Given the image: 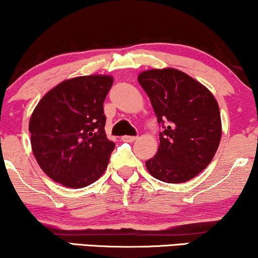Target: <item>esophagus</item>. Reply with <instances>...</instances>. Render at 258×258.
Masks as SVG:
<instances>
[{
    "label": "esophagus",
    "mask_w": 258,
    "mask_h": 258,
    "mask_svg": "<svg viewBox=\"0 0 258 258\" xmlns=\"http://www.w3.org/2000/svg\"><path fill=\"white\" fill-rule=\"evenodd\" d=\"M137 139H139V137L137 136H128V135H125V136H122V141L123 142H134V141H136Z\"/></svg>",
    "instance_id": "obj_1"
}]
</instances>
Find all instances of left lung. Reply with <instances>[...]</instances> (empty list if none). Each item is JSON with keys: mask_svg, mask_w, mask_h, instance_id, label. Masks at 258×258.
Wrapping results in <instances>:
<instances>
[{"mask_svg": "<svg viewBox=\"0 0 258 258\" xmlns=\"http://www.w3.org/2000/svg\"><path fill=\"white\" fill-rule=\"evenodd\" d=\"M139 82L163 128L157 154L146 162L148 171L162 182L189 181L209 165L220 144L217 101L203 84L177 69L147 70Z\"/></svg>", "mask_w": 258, "mask_h": 258, "instance_id": "obj_1", "label": "left lung"}]
</instances>
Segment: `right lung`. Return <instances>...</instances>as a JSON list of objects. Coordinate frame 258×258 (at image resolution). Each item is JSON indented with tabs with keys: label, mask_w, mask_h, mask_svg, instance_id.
Returning a JSON list of instances; mask_svg holds the SVG:
<instances>
[{
	"label": "right lung",
	"mask_w": 258,
	"mask_h": 258,
	"mask_svg": "<svg viewBox=\"0 0 258 258\" xmlns=\"http://www.w3.org/2000/svg\"><path fill=\"white\" fill-rule=\"evenodd\" d=\"M111 76L91 75L63 81L42 97L30 117L34 156L52 181L84 188L97 181L115 143L105 135L103 102Z\"/></svg>",
	"instance_id": "right-lung-1"
}]
</instances>
